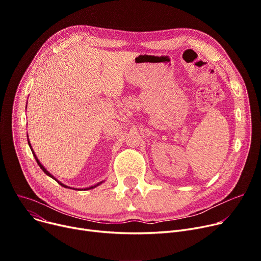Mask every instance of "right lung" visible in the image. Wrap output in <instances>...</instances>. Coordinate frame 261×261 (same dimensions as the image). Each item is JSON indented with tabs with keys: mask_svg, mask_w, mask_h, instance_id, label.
I'll return each instance as SVG.
<instances>
[{
	"mask_svg": "<svg viewBox=\"0 0 261 261\" xmlns=\"http://www.w3.org/2000/svg\"><path fill=\"white\" fill-rule=\"evenodd\" d=\"M27 136H29V135H27ZM27 141H29V145H30V147H31V150H32V152H33V154H34V156H35V159H36V161H37V163H38V165L40 166V168L41 169H42L43 171H44V173L46 174V175H48V176H50L51 177V179H54L55 181H57L61 186H63V187H65V188H71V189H75V190H89V189H93V188H95V187H97L98 185H100L101 183H103V181L102 182H99V183H97V184H95V185H93V186H90V187H87V188H84V189H82V188H72V187H68V186H66V185H64L63 183H61L60 181H58L57 179H56V177H54V175L53 174H50L46 169H45V167L42 165V164H41L40 163V161L38 160V158H37V155L35 154V152H34V150H33V148H32V145H31V142H30V140L29 139H27Z\"/></svg>",
	"mask_w": 261,
	"mask_h": 261,
	"instance_id": "1",
	"label": "right lung"
}]
</instances>
